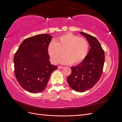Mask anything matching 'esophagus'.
Segmentation results:
<instances>
[{"label": "esophagus", "instance_id": "obj_1", "mask_svg": "<svg viewBox=\"0 0 122 122\" xmlns=\"http://www.w3.org/2000/svg\"><path fill=\"white\" fill-rule=\"evenodd\" d=\"M64 68H65L64 67H62V66H58V69H64Z\"/></svg>", "mask_w": 122, "mask_h": 122}]
</instances>
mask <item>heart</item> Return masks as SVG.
I'll return each mask as SVG.
<instances>
[{
    "instance_id": "obj_1",
    "label": "heart",
    "mask_w": 122,
    "mask_h": 122,
    "mask_svg": "<svg viewBox=\"0 0 122 122\" xmlns=\"http://www.w3.org/2000/svg\"><path fill=\"white\" fill-rule=\"evenodd\" d=\"M90 49V45L84 38L79 37L72 34L60 36L56 42H51L48 46V53L51 61L56 64L63 56L61 62L65 65H76L86 58Z\"/></svg>"
}]
</instances>
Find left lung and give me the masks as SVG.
<instances>
[{
	"label": "left lung",
	"mask_w": 122,
	"mask_h": 122,
	"mask_svg": "<svg viewBox=\"0 0 122 122\" xmlns=\"http://www.w3.org/2000/svg\"><path fill=\"white\" fill-rule=\"evenodd\" d=\"M80 33L87 39L91 48L82 62L71 67L72 72L68 77L67 81L73 90L83 92L93 87L100 78L104 67L105 54L96 38L86 33Z\"/></svg>",
	"instance_id": "1"
}]
</instances>
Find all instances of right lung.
Returning <instances> with one entry per match:
<instances>
[{"label":"right lung","mask_w":122,"mask_h":122,"mask_svg":"<svg viewBox=\"0 0 122 122\" xmlns=\"http://www.w3.org/2000/svg\"><path fill=\"white\" fill-rule=\"evenodd\" d=\"M52 36L42 34L25 39L14 55V71L19 84L29 93H38L47 86L57 66L50 64L48 46Z\"/></svg>","instance_id":"add662e5"}]
</instances>
